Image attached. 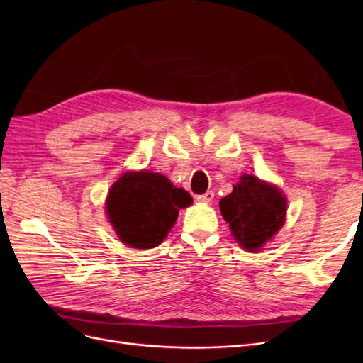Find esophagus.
I'll use <instances>...</instances> for the list:
<instances>
[{
    "label": "esophagus",
    "instance_id": "esophagus-1",
    "mask_svg": "<svg viewBox=\"0 0 363 363\" xmlns=\"http://www.w3.org/2000/svg\"><path fill=\"white\" fill-rule=\"evenodd\" d=\"M213 196H215V194L212 191H207L206 194L196 196V200H199L200 203H211L213 200Z\"/></svg>",
    "mask_w": 363,
    "mask_h": 363
}]
</instances>
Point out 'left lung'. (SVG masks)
Masks as SVG:
<instances>
[{
	"label": "left lung",
	"mask_w": 363,
	"mask_h": 363,
	"mask_svg": "<svg viewBox=\"0 0 363 363\" xmlns=\"http://www.w3.org/2000/svg\"><path fill=\"white\" fill-rule=\"evenodd\" d=\"M219 208L238 245L256 252L283 227L288 200L279 186L244 174L232 194L219 201Z\"/></svg>",
	"instance_id": "1"
}]
</instances>
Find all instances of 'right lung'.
<instances>
[{
  "instance_id": "1",
  "label": "right lung",
  "mask_w": 363,
  "mask_h": 363,
  "mask_svg": "<svg viewBox=\"0 0 363 363\" xmlns=\"http://www.w3.org/2000/svg\"><path fill=\"white\" fill-rule=\"evenodd\" d=\"M192 203L189 192L159 172L127 171L108 189L106 215L121 242L148 250L163 242L180 208Z\"/></svg>"
}]
</instances>
